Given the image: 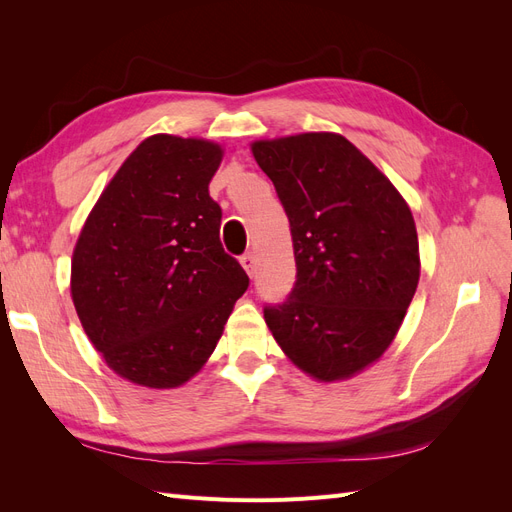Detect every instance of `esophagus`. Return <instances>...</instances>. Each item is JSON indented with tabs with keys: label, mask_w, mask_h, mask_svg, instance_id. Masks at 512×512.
Returning a JSON list of instances; mask_svg holds the SVG:
<instances>
[{
	"label": "esophagus",
	"mask_w": 512,
	"mask_h": 512,
	"mask_svg": "<svg viewBox=\"0 0 512 512\" xmlns=\"http://www.w3.org/2000/svg\"><path fill=\"white\" fill-rule=\"evenodd\" d=\"M241 267L245 269L247 275H254L256 273V256L252 252H247L245 256H241Z\"/></svg>",
	"instance_id": "34e87169"
}]
</instances>
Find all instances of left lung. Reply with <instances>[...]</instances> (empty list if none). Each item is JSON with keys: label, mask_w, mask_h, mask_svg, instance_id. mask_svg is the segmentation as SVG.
I'll list each match as a JSON object with an SVG mask.
<instances>
[{"label": "left lung", "mask_w": 512, "mask_h": 512, "mask_svg": "<svg viewBox=\"0 0 512 512\" xmlns=\"http://www.w3.org/2000/svg\"><path fill=\"white\" fill-rule=\"evenodd\" d=\"M290 222L297 282L265 309L288 359L318 382L348 380L389 350L421 277L404 196L337 132L250 145Z\"/></svg>", "instance_id": "obj_1"}]
</instances>
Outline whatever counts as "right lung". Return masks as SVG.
<instances>
[{
    "mask_svg": "<svg viewBox=\"0 0 512 512\" xmlns=\"http://www.w3.org/2000/svg\"><path fill=\"white\" fill-rule=\"evenodd\" d=\"M224 147L153 134L119 166L72 252L70 294L117 376L177 389L209 361L247 280L209 196Z\"/></svg>",
    "mask_w": 512,
    "mask_h": 512,
    "instance_id": "obj_1",
    "label": "right lung"
}]
</instances>
